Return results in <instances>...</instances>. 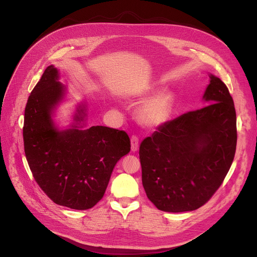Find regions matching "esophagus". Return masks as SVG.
<instances>
[{
	"instance_id": "1",
	"label": "esophagus",
	"mask_w": 257,
	"mask_h": 257,
	"mask_svg": "<svg viewBox=\"0 0 257 257\" xmlns=\"http://www.w3.org/2000/svg\"><path fill=\"white\" fill-rule=\"evenodd\" d=\"M139 145H140V143H139L138 137L132 136L131 137V151L137 152L139 150Z\"/></svg>"
}]
</instances>
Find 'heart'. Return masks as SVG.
Wrapping results in <instances>:
<instances>
[{
	"mask_svg": "<svg viewBox=\"0 0 257 257\" xmlns=\"http://www.w3.org/2000/svg\"><path fill=\"white\" fill-rule=\"evenodd\" d=\"M154 91L155 87H147L140 93V97L149 96ZM173 103L174 98L171 91L163 90L155 93L139 107L137 113L139 121L147 128H157L164 125L171 115Z\"/></svg>",
	"mask_w": 257,
	"mask_h": 257,
	"instance_id": "obj_1",
	"label": "heart"
}]
</instances>
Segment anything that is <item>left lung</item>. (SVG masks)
I'll return each instance as SVG.
<instances>
[{"mask_svg":"<svg viewBox=\"0 0 257 257\" xmlns=\"http://www.w3.org/2000/svg\"><path fill=\"white\" fill-rule=\"evenodd\" d=\"M201 109L161 125L140 147L147 197L159 209H198L212 197L231 167L236 148V114L223 81L209 74Z\"/></svg>","mask_w":257,"mask_h":257,"instance_id":"1","label":"left lung"}]
</instances>
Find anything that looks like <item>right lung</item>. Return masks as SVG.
<instances>
[{
	"mask_svg": "<svg viewBox=\"0 0 257 257\" xmlns=\"http://www.w3.org/2000/svg\"><path fill=\"white\" fill-rule=\"evenodd\" d=\"M59 71L49 65L30 93L23 128L25 154L33 177L58 205L85 210L103 198L117 161L129 153L125 131L86 127L87 104L81 102L73 123L60 129L54 120L66 97Z\"/></svg>",
	"mask_w": 257,
	"mask_h": 257,
	"instance_id": "obj_1",
	"label": "right lung"
}]
</instances>
